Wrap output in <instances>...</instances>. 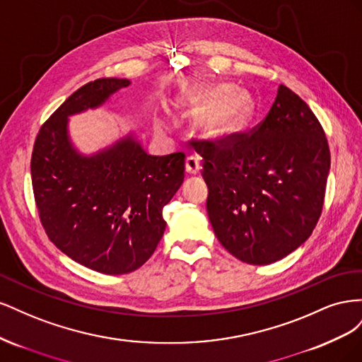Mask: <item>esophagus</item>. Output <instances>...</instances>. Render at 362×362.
<instances>
[{
	"label": "esophagus",
	"mask_w": 362,
	"mask_h": 362,
	"mask_svg": "<svg viewBox=\"0 0 362 362\" xmlns=\"http://www.w3.org/2000/svg\"><path fill=\"white\" fill-rule=\"evenodd\" d=\"M185 170L190 175L199 173L201 170V158L198 156H189L185 158Z\"/></svg>",
	"instance_id": "34e87169"
}]
</instances>
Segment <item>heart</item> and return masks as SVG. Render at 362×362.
I'll return each instance as SVG.
<instances>
[{"label":"heart","mask_w":362,"mask_h":362,"mask_svg":"<svg viewBox=\"0 0 362 362\" xmlns=\"http://www.w3.org/2000/svg\"><path fill=\"white\" fill-rule=\"evenodd\" d=\"M231 92V87L221 84L214 87H201L196 90L190 100V107L193 112H201L205 108L221 103L223 98ZM250 100L243 92L231 93L221 105L206 119L205 127L211 134H226L242 127L250 115ZM163 122L158 120V125Z\"/></svg>","instance_id":"b5f03b06"}]
</instances>
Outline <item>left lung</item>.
Returning <instances> with one entry per match:
<instances>
[{
	"label": "left lung",
	"mask_w": 362,
	"mask_h": 362,
	"mask_svg": "<svg viewBox=\"0 0 362 362\" xmlns=\"http://www.w3.org/2000/svg\"><path fill=\"white\" fill-rule=\"evenodd\" d=\"M196 141L206 211L222 246L247 264H270L319 222L331 152L319 119L281 84L267 116L245 133Z\"/></svg>",
	"instance_id": "1"
}]
</instances>
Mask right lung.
I'll list each match as a JSON object with an SVG mask.
<instances>
[{"instance_id": "obj_1", "label": "right lung", "mask_w": 362, "mask_h": 362, "mask_svg": "<svg viewBox=\"0 0 362 362\" xmlns=\"http://www.w3.org/2000/svg\"><path fill=\"white\" fill-rule=\"evenodd\" d=\"M129 84L98 78L75 90L39 129L31 154L33 193L51 242L105 275L134 272L154 254L163 208L181 187L185 154L148 156L128 136L92 157L72 148L68 116L101 105Z\"/></svg>"}]
</instances>
